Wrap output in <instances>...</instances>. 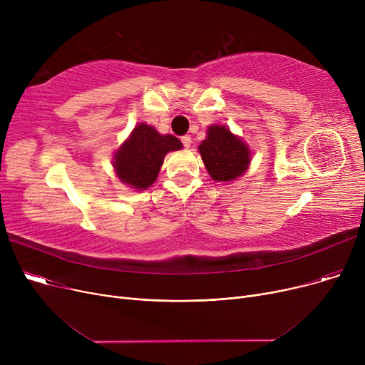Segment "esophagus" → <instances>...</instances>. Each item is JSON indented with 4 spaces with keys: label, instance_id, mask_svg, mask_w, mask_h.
Segmentation results:
<instances>
[{
    "label": "esophagus",
    "instance_id": "esophagus-1",
    "mask_svg": "<svg viewBox=\"0 0 365 365\" xmlns=\"http://www.w3.org/2000/svg\"><path fill=\"white\" fill-rule=\"evenodd\" d=\"M182 143H183V146L185 148H189L190 146V143H192V139H190V136H189V134H186V136H182Z\"/></svg>",
    "mask_w": 365,
    "mask_h": 365
}]
</instances>
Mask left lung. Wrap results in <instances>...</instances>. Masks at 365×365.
<instances>
[{"label": "left lung", "instance_id": "left-lung-1", "mask_svg": "<svg viewBox=\"0 0 365 365\" xmlns=\"http://www.w3.org/2000/svg\"><path fill=\"white\" fill-rule=\"evenodd\" d=\"M208 175L217 182H229L244 175L250 163V150L225 125H212L200 145Z\"/></svg>", "mask_w": 365, "mask_h": 365}]
</instances>
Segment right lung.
<instances>
[{"label":"right lung","instance_id":"add662e5","mask_svg":"<svg viewBox=\"0 0 365 365\" xmlns=\"http://www.w3.org/2000/svg\"><path fill=\"white\" fill-rule=\"evenodd\" d=\"M182 149V142L161 134L150 125L139 124L133 130L130 139L115 153L113 167L121 182L146 189L157 180L165 153Z\"/></svg>","mask_w":365,"mask_h":365}]
</instances>
